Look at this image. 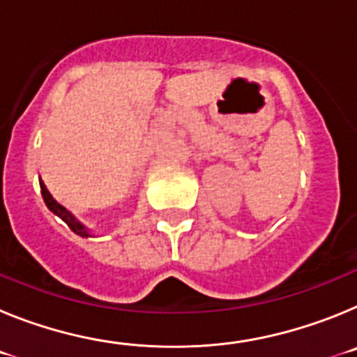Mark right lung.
<instances>
[{
	"label": "right lung",
	"mask_w": 357,
	"mask_h": 357,
	"mask_svg": "<svg viewBox=\"0 0 357 357\" xmlns=\"http://www.w3.org/2000/svg\"><path fill=\"white\" fill-rule=\"evenodd\" d=\"M40 193H43L44 204L48 206V209L52 211L53 214H56V216L61 218L62 222L68 223V227L73 230V232H75V234L82 236V238H91L89 229H87V227L82 225V223L78 222L77 218L73 216V214L69 213V211L66 209L64 206H61V204H59V202H56L55 198L52 197V195H50V191H48V189H46V185H44V182H40Z\"/></svg>",
	"instance_id": "add662e5"
}]
</instances>
